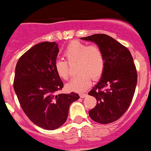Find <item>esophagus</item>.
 I'll return each mask as SVG.
<instances>
[{"instance_id":"obj_1","label":"esophagus","mask_w":151,"mask_h":151,"mask_svg":"<svg viewBox=\"0 0 151 151\" xmlns=\"http://www.w3.org/2000/svg\"><path fill=\"white\" fill-rule=\"evenodd\" d=\"M87 96L86 94H80V97L81 98H84V97H86Z\"/></svg>"}]
</instances>
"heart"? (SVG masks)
<instances>
[{
  "label": "heart",
  "mask_w": 151,
  "mask_h": 151,
  "mask_svg": "<svg viewBox=\"0 0 151 151\" xmlns=\"http://www.w3.org/2000/svg\"><path fill=\"white\" fill-rule=\"evenodd\" d=\"M63 54L69 63H78V73H80L67 83L68 91L83 92L91 86V78L97 80L103 73L105 56L99 46L73 41L67 46ZM54 70L62 79L66 80L69 77V67L65 60H56Z\"/></svg>",
  "instance_id": "b5f03b06"
}]
</instances>
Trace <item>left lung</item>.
Returning <instances> with one entry per match:
<instances>
[{
	"label": "left lung",
	"mask_w": 151,
	"mask_h": 151,
	"mask_svg": "<svg viewBox=\"0 0 151 151\" xmlns=\"http://www.w3.org/2000/svg\"><path fill=\"white\" fill-rule=\"evenodd\" d=\"M81 39L96 43L103 52L105 61L99 82L88 92L97 99V105L88 115L99 124L116 122L129 107L137 86V74L132 56L127 48L105 34Z\"/></svg>",
	"instance_id": "1"
}]
</instances>
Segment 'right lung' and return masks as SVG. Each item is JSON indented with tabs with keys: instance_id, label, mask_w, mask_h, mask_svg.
<instances>
[{
	"instance_id": "add662e5",
	"label": "right lung",
	"mask_w": 151,
	"mask_h": 151,
	"mask_svg": "<svg viewBox=\"0 0 151 151\" xmlns=\"http://www.w3.org/2000/svg\"><path fill=\"white\" fill-rule=\"evenodd\" d=\"M59 52L55 42L38 43L19 59L15 68L14 88L23 111L34 124L46 130L63 125L70 105L80 98L74 92L56 94L64 86L54 70Z\"/></svg>"
}]
</instances>
